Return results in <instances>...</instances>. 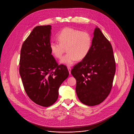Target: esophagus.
<instances>
[{
  "label": "esophagus",
  "mask_w": 134,
  "mask_h": 134,
  "mask_svg": "<svg viewBox=\"0 0 134 134\" xmlns=\"http://www.w3.org/2000/svg\"><path fill=\"white\" fill-rule=\"evenodd\" d=\"M68 71H69V74H71V68H70V67H68Z\"/></svg>",
  "instance_id": "1"
}]
</instances>
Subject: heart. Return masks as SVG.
<instances>
[{
    "mask_svg": "<svg viewBox=\"0 0 134 134\" xmlns=\"http://www.w3.org/2000/svg\"><path fill=\"white\" fill-rule=\"evenodd\" d=\"M57 38L59 43L52 42L50 44L51 53L55 57L61 59L66 49L67 53L60 62L68 66L72 65L76 60H82L86 57L92 45L89 33L71 27L63 29Z\"/></svg>",
    "mask_w": 134,
    "mask_h": 134,
    "instance_id": "obj_1",
    "label": "heart"
}]
</instances>
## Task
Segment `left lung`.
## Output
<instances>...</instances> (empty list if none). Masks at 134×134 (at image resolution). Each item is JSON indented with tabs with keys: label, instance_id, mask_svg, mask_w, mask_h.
<instances>
[{
	"label": "left lung",
	"instance_id": "1",
	"mask_svg": "<svg viewBox=\"0 0 134 134\" xmlns=\"http://www.w3.org/2000/svg\"><path fill=\"white\" fill-rule=\"evenodd\" d=\"M113 53L110 42L96 26L89 53L71 71L76 80L77 95L83 104H99L109 95L115 72Z\"/></svg>",
	"mask_w": 134,
	"mask_h": 134
}]
</instances>
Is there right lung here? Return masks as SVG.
I'll return each mask as SVG.
<instances>
[{
	"label": "right lung",
	"instance_id": "right-lung-1",
	"mask_svg": "<svg viewBox=\"0 0 134 134\" xmlns=\"http://www.w3.org/2000/svg\"><path fill=\"white\" fill-rule=\"evenodd\" d=\"M51 26H36L20 51L19 74L26 93L32 102L48 107L56 102L59 88L69 75L67 67L58 65L50 49Z\"/></svg>",
	"mask_w": 134,
	"mask_h": 134
}]
</instances>
